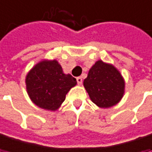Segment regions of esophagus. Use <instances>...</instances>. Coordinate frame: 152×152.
Listing matches in <instances>:
<instances>
[{"mask_svg": "<svg viewBox=\"0 0 152 152\" xmlns=\"http://www.w3.org/2000/svg\"><path fill=\"white\" fill-rule=\"evenodd\" d=\"M76 80H77V83H78V85H81V84H82L83 80H82V78H81V77H78Z\"/></svg>", "mask_w": 152, "mask_h": 152, "instance_id": "1", "label": "esophagus"}]
</instances>
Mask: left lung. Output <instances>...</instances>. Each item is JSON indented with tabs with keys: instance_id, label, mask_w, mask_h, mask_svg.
<instances>
[{
	"instance_id": "8db88e82",
	"label": "left lung",
	"mask_w": 152,
	"mask_h": 152,
	"mask_svg": "<svg viewBox=\"0 0 152 152\" xmlns=\"http://www.w3.org/2000/svg\"><path fill=\"white\" fill-rule=\"evenodd\" d=\"M84 86L95 104L109 108L115 105L123 96L125 83L115 66L98 61L90 69Z\"/></svg>"
}]
</instances>
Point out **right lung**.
<instances>
[{
  "label": "right lung",
  "mask_w": 152,
  "mask_h": 152,
  "mask_svg": "<svg viewBox=\"0 0 152 152\" xmlns=\"http://www.w3.org/2000/svg\"><path fill=\"white\" fill-rule=\"evenodd\" d=\"M26 89L31 101L47 110H56L64 102L69 90L77 81L70 74H65L56 60L42 61L27 74Z\"/></svg>",
  "instance_id": "1"
}]
</instances>
